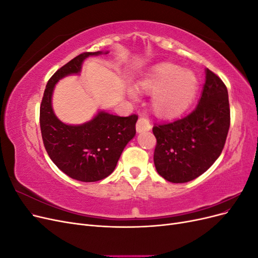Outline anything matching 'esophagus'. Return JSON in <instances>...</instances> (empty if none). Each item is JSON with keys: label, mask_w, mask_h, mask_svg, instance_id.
<instances>
[{"label": "esophagus", "mask_w": 258, "mask_h": 258, "mask_svg": "<svg viewBox=\"0 0 258 258\" xmlns=\"http://www.w3.org/2000/svg\"><path fill=\"white\" fill-rule=\"evenodd\" d=\"M137 131L138 132H143V131H148L152 129V123L151 121L144 118V117H140L137 121Z\"/></svg>", "instance_id": "esophagus-1"}]
</instances>
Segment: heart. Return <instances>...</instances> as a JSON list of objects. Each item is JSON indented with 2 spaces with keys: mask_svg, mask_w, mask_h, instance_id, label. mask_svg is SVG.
<instances>
[{
  "mask_svg": "<svg viewBox=\"0 0 258 258\" xmlns=\"http://www.w3.org/2000/svg\"><path fill=\"white\" fill-rule=\"evenodd\" d=\"M197 88L196 76L172 63L157 66L137 84L140 93L153 95L152 112L160 118H172L182 114L191 103ZM129 96L137 99V91L130 89Z\"/></svg>",
  "mask_w": 258,
  "mask_h": 258,
  "instance_id": "1",
  "label": "heart"
}]
</instances>
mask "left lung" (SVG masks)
<instances>
[{"label": "left lung", "instance_id": "1", "mask_svg": "<svg viewBox=\"0 0 258 258\" xmlns=\"http://www.w3.org/2000/svg\"><path fill=\"white\" fill-rule=\"evenodd\" d=\"M230 126L228 91L209 69L197 107L181 119L155 124L156 170L172 183H186L205 173L220 157Z\"/></svg>", "mask_w": 258, "mask_h": 258}]
</instances>
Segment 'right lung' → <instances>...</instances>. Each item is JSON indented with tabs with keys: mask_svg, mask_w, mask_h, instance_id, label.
<instances>
[{
	"mask_svg": "<svg viewBox=\"0 0 258 258\" xmlns=\"http://www.w3.org/2000/svg\"><path fill=\"white\" fill-rule=\"evenodd\" d=\"M102 53L83 52L60 68L46 85L40 108L46 152L62 172L81 182H97L110 175L124 146L136 136V114L120 117L100 111L91 120L75 126L62 122L53 113L54 85L68 75L80 74L86 58Z\"/></svg>",
	"mask_w": 258,
	"mask_h": 258,
	"instance_id": "add662e5",
	"label": "right lung"
}]
</instances>
